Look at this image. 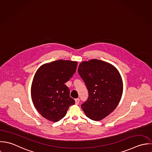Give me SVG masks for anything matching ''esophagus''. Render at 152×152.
Masks as SVG:
<instances>
[{"label":"esophagus","mask_w":152,"mask_h":152,"mask_svg":"<svg viewBox=\"0 0 152 152\" xmlns=\"http://www.w3.org/2000/svg\"><path fill=\"white\" fill-rule=\"evenodd\" d=\"M79 102H80V99H75V104H79Z\"/></svg>","instance_id":"1"}]
</instances>
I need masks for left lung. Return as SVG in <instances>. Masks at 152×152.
Masks as SVG:
<instances>
[{
  "label": "left lung",
  "mask_w": 152,
  "mask_h": 152,
  "mask_svg": "<svg viewBox=\"0 0 152 152\" xmlns=\"http://www.w3.org/2000/svg\"><path fill=\"white\" fill-rule=\"evenodd\" d=\"M78 72L89 91L88 99L81 107L89 119L101 121L120 102L123 89L121 75L112 64L97 59L80 63Z\"/></svg>",
  "instance_id": "1"
}]
</instances>
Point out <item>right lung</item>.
Instances as JSON below:
<instances>
[{"mask_svg": "<svg viewBox=\"0 0 152 152\" xmlns=\"http://www.w3.org/2000/svg\"><path fill=\"white\" fill-rule=\"evenodd\" d=\"M77 65L76 61L58 60L42 64L35 73L31 86L32 102L47 120L59 121L75 104L65 83L75 73Z\"/></svg>", "mask_w": 152, "mask_h": 152, "instance_id": "right-lung-1", "label": "right lung"}]
</instances>
